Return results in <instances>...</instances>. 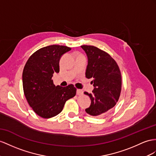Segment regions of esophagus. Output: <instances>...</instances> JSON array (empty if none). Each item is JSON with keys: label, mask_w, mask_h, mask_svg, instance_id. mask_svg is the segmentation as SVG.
<instances>
[{"label": "esophagus", "mask_w": 156, "mask_h": 156, "mask_svg": "<svg viewBox=\"0 0 156 156\" xmlns=\"http://www.w3.org/2000/svg\"><path fill=\"white\" fill-rule=\"evenodd\" d=\"M76 94L78 95H81L83 94V91L82 90H80V89H77L76 90Z\"/></svg>", "instance_id": "34e87169"}]
</instances>
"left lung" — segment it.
Segmentation results:
<instances>
[{
    "instance_id": "1",
    "label": "left lung",
    "mask_w": 156,
    "mask_h": 156,
    "mask_svg": "<svg viewBox=\"0 0 156 156\" xmlns=\"http://www.w3.org/2000/svg\"><path fill=\"white\" fill-rule=\"evenodd\" d=\"M87 56L86 77L92 79V93L84 92L91 99L86 112L96 118L104 117L116 105L121 91L122 77L116 61L99 48L82 45Z\"/></svg>"
}]
</instances>
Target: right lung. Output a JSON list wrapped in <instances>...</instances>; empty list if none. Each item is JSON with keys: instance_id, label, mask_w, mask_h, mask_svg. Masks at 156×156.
I'll list each match as a JSON object with an SVG mask.
<instances>
[{"instance_id": "1", "label": "right lung", "mask_w": 156, "mask_h": 156, "mask_svg": "<svg viewBox=\"0 0 156 156\" xmlns=\"http://www.w3.org/2000/svg\"><path fill=\"white\" fill-rule=\"evenodd\" d=\"M71 48L53 45L41 48L30 56L23 68V89L34 112L42 118L53 117L61 112L66 101L74 97L73 84L55 86L52 80L59 73V61Z\"/></svg>"}]
</instances>
